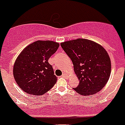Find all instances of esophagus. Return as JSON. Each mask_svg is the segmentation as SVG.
I'll list each match as a JSON object with an SVG mask.
<instances>
[{"mask_svg":"<svg viewBox=\"0 0 125 125\" xmlns=\"http://www.w3.org/2000/svg\"><path fill=\"white\" fill-rule=\"evenodd\" d=\"M68 74L67 73H63V75H62V77H68Z\"/></svg>","mask_w":125,"mask_h":125,"instance_id":"1","label":"esophagus"}]
</instances>
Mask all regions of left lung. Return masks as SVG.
<instances>
[{
    "mask_svg": "<svg viewBox=\"0 0 125 125\" xmlns=\"http://www.w3.org/2000/svg\"><path fill=\"white\" fill-rule=\"evenodd\" d=\"M73 64L79 84L73 89L83 96L100 91L111 74V60L104 48L84 39L68 41L60 44Z\"/></svg>",
    "mask_w": 125,
    "mask_h": 125,
    "instance_id": "obj_1",
    "label": "left lung"
}]
</instances>
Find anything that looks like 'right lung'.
Here are the masks:
<instances>
[{"instance_id":"add662e5","label":"right lung","mask_w":125,"mask_h":125,"mask_svg":"<svg viewBox=\"0 0 125 125\" xmlns=\"http://www.w3.org/2000/svg\"><path fill=\"white\" fill-rule=\"evenodd\" d=\"M59 46L58 42L52 41H37L21 51L13 68L15 81L21 90L41 96L54 86L58 78L48 59Z\"/></svg>"}]
</instances>
